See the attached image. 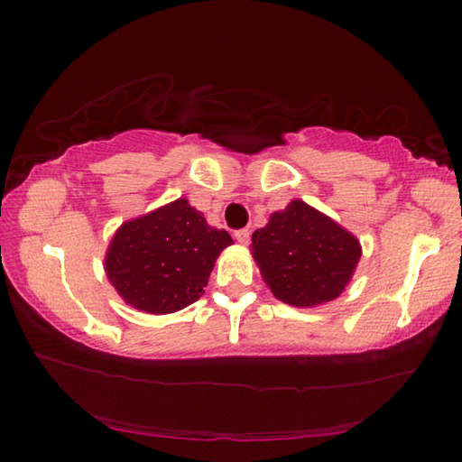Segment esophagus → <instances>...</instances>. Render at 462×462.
Wrapping results in <instances>:
<instances>
[{"mask_svg": "<svg viewBox=\"0 0 462 462\" xmlns=\"http://www.w3.org/2000/svg\"><path fill=\"white\" fill-rule=\"evenodd\" d=\"M234 238H236L240 245H248V242H250V230L248 228H240V230L234 232Z\"/></svg>", "mask_w": 462, "mask_h": 462, "instance_id": "1", "label": "esophagus"}]
</instances>
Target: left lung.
I'll list each match as a JSON object with an SVG mask.
<instances>
[{
	"mask_svg": "<svg viewBox=\"0 0 462 462\" xmlns=\"http://www.w3.org/2000/svg\"><path fill=\"white\" fill-rule=\"evenodd\" d=\"M250 246L273 295L295 308L336 300L361 261L356 236L301 199L271 214Z\"/></svg>",
	"mask_w": 462,
	"mask_h": 462,
	"instance_id": "left-lung-1",
	"label": "left lung"
}]
</instances>
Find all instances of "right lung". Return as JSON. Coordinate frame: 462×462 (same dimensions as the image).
Returning a JSON list of instances; mask_svg holds the SVG:
<instances>
[{"label":"right lung","mask_w":462,"mask_h":462,"mask_svg":"<svg viewBox=\"0 0 462 462\" xmlns=\"http://www.w3.org/2000/svg\"><path fill=\"white\" fill-rule=\"evenodd\" d=\"M232 245L187 199H175L116 230L106 253V275L128 306L173 314L198 301L216 259Z\"/></svg>","instance_id":"add662e5"}]
</instances>
